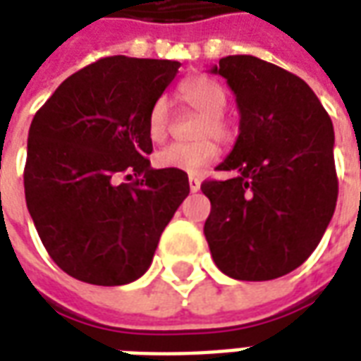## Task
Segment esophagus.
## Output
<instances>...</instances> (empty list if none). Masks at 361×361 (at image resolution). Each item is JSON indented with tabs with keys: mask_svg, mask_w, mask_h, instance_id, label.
Wrapping results in <instances>:
<instances>
[{
	"mask_svg": "<svg viewBox=\"0 0 361 361\" xmlns=\"http://www.w3.org/2000/svg\"><path fill=\"white\" fill-rule=\"evenodd\" d=\"M189 189H191L193 193H197V191L201 189V181H199V178H195V176L189 178Z\"/></svg>",
	"mask_w": 361,
	"mask_h": 361,
	"instance_id": "obj_1",
	"label": "esophagus"
}]
</instances>
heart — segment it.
<instances>
[{
  "mask_svg": "<svg viewBox=\"0 0 361 361\" xmlns=\"http://www.w3.org/2000/svg\"><path fill=\"white\" fill-rule=\"evenodd\" d=\"M180 96L183 102L193 110L203 114V119L197 126V137H212L216 141L226 142L232 139V126L224 118L228 94L224 87L211 77L195 75L180 85ZM170 126V110L168 100L157 98L150 106L147 116V131L154 142L164 141ZM219 157V149L211 139H201L195 142H172L162 150H158L154 162L158 168H172L180 172L195 176Z\"/></svg>",
  "mask_w": 361,
  "mask_h": 361,
  "instance_id": "1",
  "label": "heart"
}]
</instances>
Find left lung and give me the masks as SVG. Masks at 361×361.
Returning <instances> with one entry per match:
<instances>
[{
  "mask_svg": "<svg viewBox=\"0 0 361 361\" xmlns=\"http://www.w3.org/2000/svg\"><path fill=\"white\" fill-rule=\"evenodd\" d=\"M224 77L240 110V135L207 180L204 238L220 271L235 280H272L302 265L333 219L338 180L333 121L307 82L282 67L228 56Z\"/></svg>",
  "mask_w": 361,
  "mask_h": 361,
  "instance_id": "8db88e82",
  "label": "left lung"
}]
</instances>
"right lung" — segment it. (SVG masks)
I'll return each mask as SVG.
<instances>
[{
  "label": "right lung",
  "mask_w": 361,
  "mask_h": 361,
  "mask_svg": "<svg viewBox=\"0 0 361 361\" xmlns=\"http://www.w3.org/2000/svg\"><path fill=\"white\" fill-rule=\"evenodd\" d=\"M180 61L111 56L59 85L30 123L25 197L54 263L82 282L142 276L188 173L154 170L147 116Z\"/></svg>",
  "instance_id": "right-lung-1"
}]
</instances>
